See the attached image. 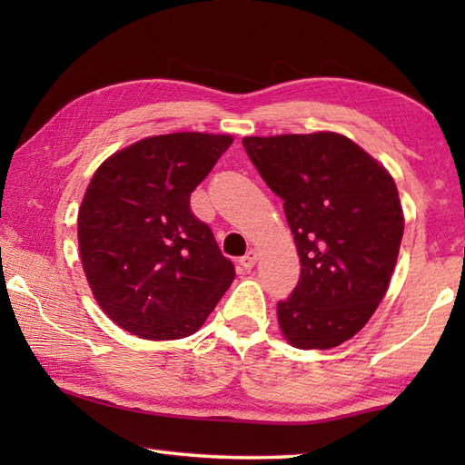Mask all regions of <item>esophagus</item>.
<instances>
[{"label": "esophagus", "mask_w": 465, "mask_h": 465, "mask_svg": "<svg viewBox=\"0 0 465 465\" xmlns=\"http://www.w3.org/2000/svg\"><path fill=\"white\" fill-rule=\"evenodd\" d=\"M255 262H258V252H255V250H250L248 253L243 255V258H240V265L243 270H252Z\"/></svg>", "instance_id": "34e87169"}]
</instances>
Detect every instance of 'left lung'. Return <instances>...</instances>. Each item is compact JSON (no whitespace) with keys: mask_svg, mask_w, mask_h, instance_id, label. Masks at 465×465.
Instances as JSON below:
<instances>
[{"mask_svg":"<svg viewBox=\"0 0 465 465\" xmlns=\"http://www.w3.org/2000/svg\"><path fill=\"white\" fill-rule=\"evenodd\" d=\"M242 143L283 200L302 263L295 290L278 302L282 333L300 350L335 348L370 322L388 292L403 235L396 182L333 132Z\"/></svg>","mask_w":465,"mask_h":465,"instance_id":"1","label":"left lung"}]
</instances>
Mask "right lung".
Instances as JSON below:
<instances>
[{
  "label": "right lung",
  "instance_id": "right-lung-1",
  "mask_svg": "<svg viewBox=\"0 0 465 465\" xmlns=\"http://www.w3.org/2000/svg\"><path fill=\"white\" fill-rule=\"evenodd\" d=\"M232 135H153L97 167L77 213L87 283L122 330L180 340L202 328L235 278L190 195Z\"/></svg>",
  "mask_w": 465,
  "mask_h": 465
}]
</instances>
